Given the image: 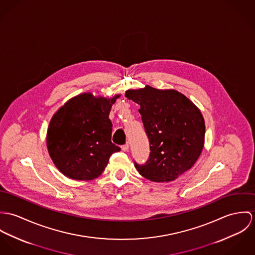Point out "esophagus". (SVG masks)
Returning a JSON list of instances; mask_svg holds the SVG:
<instances>
[{
	"instance_id": "1",
	"label": "esophagus",
	"mask_w": 255,
	"mask_h": 255,
	"mask_svg": "<svg viewBox=\"0 0 255 255\" xmlns=\"http://www.w3.org/2000/svg\"><path fill=\"white\" fill-rule=\"evenodd\" d=\"M121 149H122L123 151H127V150L129 149V144H128V143H125V144H123V145L121 146Z\"/></svg>"
}]
</instances>
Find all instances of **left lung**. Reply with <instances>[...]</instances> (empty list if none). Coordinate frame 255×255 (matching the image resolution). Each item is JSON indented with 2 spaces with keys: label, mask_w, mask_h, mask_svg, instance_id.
Returning <instances> with one entry per match:
<instances>
[{
  "label": "left lung",
  "mask_w": 255,
  "mask_h": 255,
  "mask_svg": "<svg viewBox=\"0 0 255 255\" xmlns=\"http://www.w3.org/2000/svg\"><path fill=\"white\" fill-rule=\"evenodd\" d=\"M125 97L140 105L149 141L146 162H135L141 176L153 182H169L191 169L204 144V119L198 108L176 90L150 86L128 90Z\"/></svg>",
  "instance_id": "8db88e82"
}]
</instances>
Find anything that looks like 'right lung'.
Masks as SVG:
<instances>
[{"mask_svg":"<svg viewBox=\"0 0 255 255\" xmlns=\"http://www.w3.org/2000/svg\"><path fill=\"white\" fill-rule=\"evenodd\" d=\"M112 99L84 93L70 99L51 119L47 146L55 165L74 180H93L107 167L111 155L120 150L112 142Z\"/></svg>","mask_w":255,"mask_h":255,"instance_id":"right-lung-1","label":"right lung"}]
</instances>
